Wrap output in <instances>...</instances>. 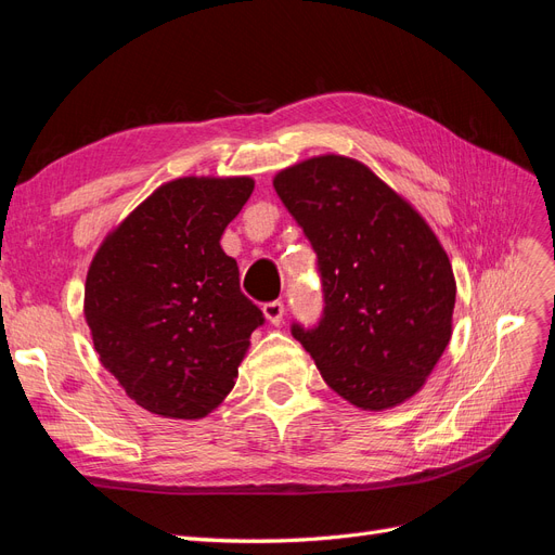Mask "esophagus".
Masks as SVG:
<instances>
[{
  "label": "esophagus",
  "instance_id": "obj_1",
  "mask_svg": "<svg viewBox=\"0 0 555 555\" xmlns=\"http://www.w3.org/2000/svg\"><path fill=\"white\" fill-rule=\"evenodd\" d=\"M261 310H263V317L273 326L282 324V319H284V304H282V300H271V304H263Z\"/></svg>",
  "mask_w": 555,
  "mask_h": 555
}]
</instances>
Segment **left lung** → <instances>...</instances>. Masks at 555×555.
I'll return each mask as SVG.
<instances>
[{"label":"left lung","instance_id":"left-lung-1","mask_svg":"<svg viewBox=\"0 0 555 555\" xmlns=\"http://www.w3.org/2000/svg\"><path fill=\"white\" fill-rule=\"evenodd\" d=\"M273 188L317 251L324 314L292 335L331 389L367 412L412 398L451 340L456 280L405 198L343 155L298 162Z\"/></svg>","mask_w":555,"mask_h":555}]
</instances>
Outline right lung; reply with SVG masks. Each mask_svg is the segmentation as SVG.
Returning <instances> with one entry per match:
<instances>
[{
  "label": "right lung",
  "mask_w": 555,
  "mask_h": 555,
  "mask_svg": "<svg viewBox=\"0 0 555 555\" xmlns=\"http://www.w3.org/2000/svg\"><path fill=\"white\" fill-rule=\"evenodd\" d=\"M255 180L164 182L104 238L86 280L99 361L143 410L204 418L238 377L263 312L220 245Z\"/></svg>",
  "instance_id": "add662e5"
}]
</instances>
